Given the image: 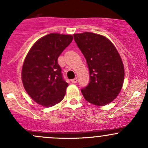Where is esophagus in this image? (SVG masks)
<instances>
[{
  "mask_svg": "<svg viewBox=\"0 0 148 148\" xmlns=\"http://www.w3.org/2000/svg\"><path fill=\"white\" fill-rule=\"evenodd\" d=\"M77 81H78L77 78H74V79L71 80V82H72V84H76V83H77Z\"/></svg>",
  "mask_w": 148,
  "mask_h": 148,
  "instance_id": "34e87169",
  "label": "esophagus"
}]
</instances>
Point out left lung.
Wrapping results in <instances>:
<instances>
[{
    "label": "left lung",
    "instance_id": "1",
    "mask_svg": "<svg viewBox=\"0 0 148 148\" xmlns=\"http://www.w3.org/2000/svg\"><path fill=\"white\" fill-rule=\"evenodd\" d=\"M74 37L89 69V84L81 90L84 98L99 106L111 103L120 93L125 79L118 51L108 38L99 34L86 32Z\"/></svg>",
    "mask_w": 148,
    "mask_h": 148
}]
</instances>
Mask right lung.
<instances>
[{"label":"right lung","instance_id":"right-lung-1","mask_svg":"<svg viewBox=\"0 0 148 148\" xmlns=\"http://www.w3.org/2000/svg\"><path fill=\"white\" fill-rule=\"evenodd\" d=\"M73 40L72 35L51 33L30 48L21 71L23 87L35 102L51 107L60 102L68 84L62 78L58 58Z\"/></svg>","mask_w":148,"mask_h":148}]
</instances>
